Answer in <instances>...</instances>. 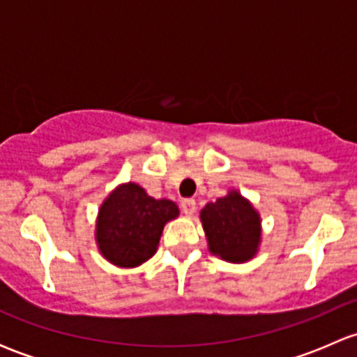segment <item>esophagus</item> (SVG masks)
<instances>
[{
  "label": "esophagus",
  "mask_w": 357,
  "mask_h": 357,
  "mask_svg": "<svg viewBox=\"0 0 357 357\" xmlns=\"http://www.w3.org/2000/svg\"><path fill=\"white\" fill-rule=\"evenodd\" d=\"M197 208V202L193 199H185L181 200V211L185 212L186 215H192Z\"/></svg>",
  "instance_id": "obj_1"
}]
</instances>
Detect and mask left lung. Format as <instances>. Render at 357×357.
<instances>
[{
    "label": "left lung",
    "instance_id": "1",
    "mask_svg": "<svg viewBox=\"0 0 357 357\" xmlns=\"http://www.w3.org/2000/svg\"><path fill=\"white\" fill-rule=\"evenodd\" d=\"M208 250L229 262H245L254 257L261 240V219L240 193L207 204L200 214Z\"/></svg>",
    "mask_w": 357,
    "mask_h": 357
}]
</instances>
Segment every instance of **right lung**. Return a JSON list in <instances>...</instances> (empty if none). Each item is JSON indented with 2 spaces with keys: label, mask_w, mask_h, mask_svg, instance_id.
Here are the masks:
<instances>
[{
  "label": "right lung",
  "mask_w": 357,
  "mask_h": 357,
  "mask_svg": "<svg viewBox=\"0 0 357 357\" xmlns=\"http://www.w3.org/2000/svg\"><path fill=\"white\" fill-rule=\"evenodd\" d=\"M178 214L174 202L152 199L135 183L119 186L100 208V252L122 268L139 266L155 254L164 225Z\"/></svg>",
  "instance_id": "1"
}]
</instances>
